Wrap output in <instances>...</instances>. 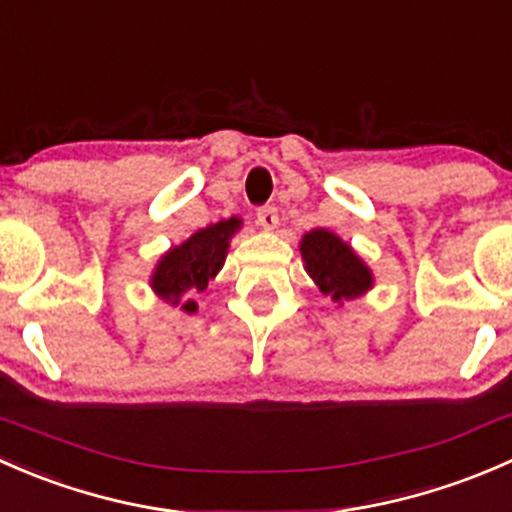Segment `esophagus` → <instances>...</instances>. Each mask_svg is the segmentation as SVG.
Wrapping results in <instances>:
<instances>
[{
	"label": "esophagus",
	"instance_id": "1",
	"mask_svg": "<svg viewBox=\"0 0 512 512\" xmlns=\"http://www.w3.org/2000/svg\"><path fill=\"white\" fill-rule=\"evenodd\" d=\"M257 223H260L262 230H275L277 223H280L275 205H265V208L257 210Z\"/></svg>",
	"mask_w": 512,
	"mask_h": 512
}]
</instances>
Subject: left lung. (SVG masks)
Segmentation results:
<instances>
[{
  "label": "left lung",
  "instance_id": "obj_1",
  "mask_svg": "<svg viewBox=\"0 0 512 512\" xmlns=\"http://www.w3.org/2000/svg\"><path fill=\"white\" fill-rule=\"evenodd\" d=\"M299 252L307 275L312 277L319 292L332 297V302L344 304L349 299H359L374 287L371 267L356 255L349 242L327 227L304 232L299 240Z\"/></svg>",
  "mask_w": 512,
  "mask_h": 512
}]
</instances>
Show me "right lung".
<instances>
[{
	"label": "right lung",
	"mask_w": 512,
	"mask_h": 512,
	"mask_svg": "<svg viewBox=\"0 0 512 512\" xmlns=\"http://www.w3.org/2000/svg\"><path fill=\"white\" fill-rule=\"evenodd\" d=\"M240 227L242 220L232 215V218L193 232L188 240L160 255L148 285L170 307H178L185 314L198 312V302L193 297L203 294L210 280H215L223 270L230 240ZM185 293L189 294L188 298Z\"/></svg>",
	"instance_id": "right-lung-1"
}]
</instances>
